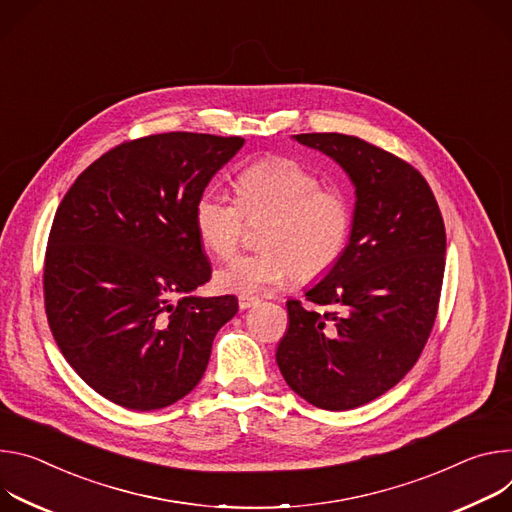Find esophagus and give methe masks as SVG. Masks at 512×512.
<instances>
[{
    "instance_id": "esophagus-1",
    "label": "esophagus",
    "mask_w": 512,
    "mask_h": 512,
    "mask_svg": "<svg viewBox=\"0 0 512 512\" xmlns=\"http://www.w3.org/2000/svg\"><path fill=\"white\" fill-rule=\"evenodd\" d=\"M238 303H240V309H250V307H254V305H258L260 303V299L258 297H248V295H242L240 299H238Z\"/></svg>"
}]
</instances>
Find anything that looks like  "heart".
Here are the masks:
<instances>
[{
    "mask_svg": "<svg viewBox=\"0 0 512 512\" xmlns=\"http://www.w3.org/2000/svg\"><path fill=\"white\" fill-rule=\"evenodd\" d=\"M244 215H270L262 236L264 252L244 254L221 266L213 282L221 293L260 295L278 289L297 274L317 276L344 254L352 232V207L297 160L272 158L246 166L236 179V201L205 189L193 207L201 246L227 258L238 248Z\"/></svg>",
    "mask_w": 512,
    "mask_h": 512,
    "instance_id": "b5f03b06",
    "label": "heart"
}]
</instances>
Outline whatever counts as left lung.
I'll list each match as a JSON object with an SVG mask.
<instances>
[{"mask_svg": "<svg viewBox=\"0 0 512 512\" xmlns=\"http://www.w3.org/2000/svg\"><path fill=\"white\" fill-rule=\"evenodd\" d=\"M293 140L342 166L356 205L344 254L305 291L327 311L287 303L276 364L307 403L348 411L390 390L421 356L441 295L445 225L405 160L346 134Z\"/></svg>", "mask_w": 512, "mask_h": 512, "instance_id": "left-lung-1", "label": "left lung"}]
</instances>
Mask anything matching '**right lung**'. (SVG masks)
<instances>
[{
	"instance_id": "add662e5",
	"label": "right lung",
	"mask_w": 512,
	"mask_h": 512,
	"mask_svg": "<svg viewBox=\"0 0 512 512\" xmlns=\"http://www.w3.org/2000/svg\"><path fill=\"white\" fill-rule=\"evenodd\" d=\"M240 136L166 132L120 144L56 209L44 262L50 331L71 368L132 411L177 403L205 374L234 295L199 297L211 264L193 207Z\"/></svg>"
}]
</instances>
